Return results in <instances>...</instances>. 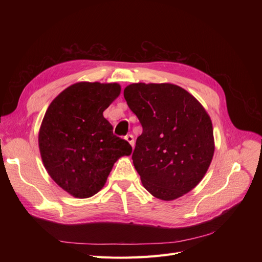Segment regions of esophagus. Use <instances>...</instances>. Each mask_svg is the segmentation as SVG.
<instances>
[{"label":"esophagus","instance_id":"1","mask_svg":"<svg viewBox=\"0 0 262 262\" xmlns=\"http://www.w3.org/2000/svg\"><path fill=\"white\" fill-rule=\"evenodd\" d=\"M124 139L129 142L132 147H134V144H136V142H134V137L132 136V134H126V136L124 137Z\"/></svg>","mask_w":262,"mask_h":262}]
</instances>
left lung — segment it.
Masks as SVG:
<instances>
[{"label":"left lung","mask_w":262,"mask_h":262,"mask_svg":"<svg viewBox=\"0 0 262 262\" xmlns=\"http://www.w3.org/2000/svg\"><path fill=\"white\" fill-rule=\"evenodd\" d=\"M123 96L143 128L132 161L144 188L165 201L189 192L205 175L214 153L207 112L173 84H131Z\"/></svg>","instance_id":"8db88e82"}]
</instances>
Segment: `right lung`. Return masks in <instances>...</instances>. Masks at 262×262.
I'll list each match as a JSON object with an SVG mask.
<instances>
[{
	"label": "right lung",
	"mask_w": 262,
	"mask_h": 262,
	"mask_svg": "<svg viewBox=\"0 0 262 262\" xmlns=\"http://www.w3.org/2000/svg\"><path fill=\"white\" fill-rule=\"evenodd\" d=\"M120 90L116 83L73 84L55 97L43 117L39 148L45 167L75 198L97 193L118 158L132 152L102 116Z\"/></svg>",
	"instance_id": "1"
}]
</instances>
